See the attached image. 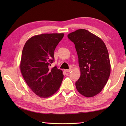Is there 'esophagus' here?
Masks as SVG:
<instances>
[{
    "label": "esophagus",
    "mask_w": 126,
    "mask_h": 126,
    "mask_svg": "<svg viewBox=\"0 0 126 126\" xmlns=\"http://www.w3.org/2000/svg\"><path fill=\"white\" fill-rule=\"evenodd\" d=\"M71 70H72L71 69H68V70H65V71L66 73H69V72H70Z\"/></svg>",
    "instance_id": "obj_1"
}]
</instances>
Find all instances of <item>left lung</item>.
<instances>
[{"mask_svg": "<svg viewBox=\"0 0 126 126\" xmlns=\"http://www.w3.org/2000/svg\"><path fill=\"white\" fill-rule=\"evenodd\" d=\"M68 37L75 45L79 57L81 76L75 83L76 89L85 97H94L101 92L110 74L107 48L100 37L85 29L70 33Z\"/></svg>", "mask_w": 126, "mask_h": 126, "instance_id": "obj_1", "label": "left lung"}]
</instances>
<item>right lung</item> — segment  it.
<instances>
[{"instance_id": "obj_1", "label": "right lung", "mask_w": 126, "mask_h": 126, "mask_svg": "<svg viewBox=\"0 0 126 126\" xmlns=\"http://www.w3.org/2000/svg\"><path fill=\"white\" fill-rule=\"evenodd\" d=\"M64 33H44L29 38L24 46L20 63L22 76L29 88L42 98L57 92L63 81V71L51 68L54 51Z\"/></svg>"}]
</instances>
